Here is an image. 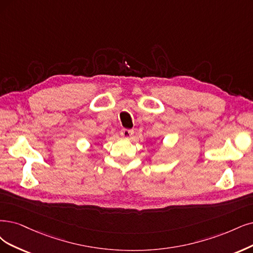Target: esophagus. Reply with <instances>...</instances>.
<instances>
[{
	"label": "esophagus",
	"mask_w": 253,
	"mask_h": 253,
	"mask_svg": "<svg viewBox=\"0 0 253 253\" xmlns=\"http://www.w3.org/2000/svg\"><path fill=\"white\" fill-rule=\"evenodd\" d=\"M133 133H134L133 130H131V129H125V128H124V129L121 130V135L123 136V137H125V138L131 137Z\"/></svg>",
	"instance_id": "obj_1"
}]
</instances>
